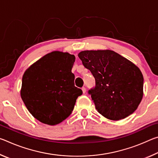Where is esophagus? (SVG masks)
I'll use <instances>...</instances> for the list:
<instances>
[{"instance_id":"1","label":"esophagus","mask_w":158,"mask_h":158,"mask_svg":"<svg viewBox=\"0 0 158 158\" xmlns=\"http://www.w3.org/2000/svg\"><path fill=\"white\" fill-rule=\"evenodd\" d=\"M81 90H82V92H83V93H84H84H85V92H86V89H85V87H83Z\"/></svg>"}]
</instances>
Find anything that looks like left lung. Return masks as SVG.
Masks as SVG:
<instances>
[{"label": "left lung", "mask_w": 158, "mask_h": 158, "mask_svg": "<svg viewBox=\"0 0 158 158\" xmlns=\"http://www.w3.org/2000/svg\"><path fill=\"white\" fill-rule=\"evenodd\" d=\"M78 56L95 77V86L89 93L99 113L113 121L134 113L143 95L139 68L111 50L83 51Z\"/></svg>", "instance_id": "obj_1"}]
</instances>
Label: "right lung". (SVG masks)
<instances>
[{
  "instance_id": "add662e5",
  "label": "right lung",
  "mask_w": 158,
  "mask_h": 158,
  "mask_svg": "<svg viewBox=\"0 0 158 158\" xmlns=\"http://www.w3.org/2000/svg\"><path fill=\"white\" fill-rule=\"evenodd\" d=\"M74 55L55 51L37 60L23 74L21 99L32 116L42 123L55 125L63 121L82 94L74 86Z\"/></svg>"
}]
</instances>
